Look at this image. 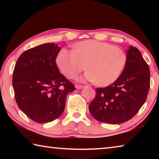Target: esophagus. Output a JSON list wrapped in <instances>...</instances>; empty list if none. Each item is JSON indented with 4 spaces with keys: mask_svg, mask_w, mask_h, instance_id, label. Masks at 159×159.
I'll return each instance as SVG.
<instances>
[{
    "mask_svg": "<svg viewBox=\"0 0 159 159\" xmlns=\"http://www.w3.org/2000/svg\"><path fill=\"white\" fill-rule=\"evenodd\" d=\"M83 86L82 85H76V89H80V88H82Z\"/></svg>",
    "mask_w": 159,
    "mask_h": 159,
    "instance_id": "obj_1",
    "label": "esophagus"
}]
</instances>
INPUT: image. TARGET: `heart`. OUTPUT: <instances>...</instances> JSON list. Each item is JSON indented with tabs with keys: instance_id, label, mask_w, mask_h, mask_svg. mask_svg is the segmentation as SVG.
Returning <instances> with one entry per match:
<instances>
[{
	"instance_id": "1",
	"label": "heart",
	"mask_w": 159,
	"mask_h": 159,
	"mask_svg": "<svg viewBox=\"0 0 159 159\" xmlns=\"http://www.w3.org/2000/svg\"><path fill=\"white\" fill-rule=\"evenodd\" d=\"M127 61V55L114 45L97 41H84L74 45V50L61 49L57 64L61 72L74 79L80 72L89 70L85 79L107 86L120 77Z\"/></svg>"
}]
</instances>
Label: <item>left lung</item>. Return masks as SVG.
<instances>
[{
    "instance_id": "left-lung-1",
    "label": "left lung",
    "mask_w": 159,
    "mask_h": 159,
    "mask_svg": "<svg viewBox=\"0 0 159 159\" xmlns=\"http://www.w3.org/2000/svg\"><path fill=\"white\" fill-rule=\"evenodd\" d=\"M149 88V67L138 48L130 45L120 77L106 88H96V96L89 105L90 114L102 123L128 121L144 104Z\"/></svg>"
}]
</instances>
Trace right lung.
<instances>
[{"instance_id": "right-lung-1", "label": "right lung", "mask_w": 159, "mask_h": 159, "mask_svg": "<svg viewBox=\"0 0 159 159\" xmlns=\"http://www.w3.org/2000/svg\"><path fill=\"white\" fill-rule=\"evenodd\" d=\"M61 49L55 43H45L24 52L13 71L12 86L17 105L35 122H51L60 117L66 97L74 85L61 74L56 64Z\"/></svg>"}]
</instances>
